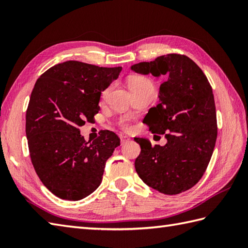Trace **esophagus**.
Returning a JSON list of instances; mask_svg holds the SVG:
<instances>
[{
  "instance_id": "34e87169",
  "label": "esophagus",
  "mask_w": 248,
  "mask_h": 248,
  "mask_svg": "<svg viewBox=\"0 0 248 248\" xmlns=\"http://www.w3.org/2000/svg\"><path fill=\"white\" fill-rule=\"evenodd\" d=\"M120 141H121V145H124V144H127L128 141H130V138L129 136L123 135V136H120Z\"/></svg>"
}]
</instances>
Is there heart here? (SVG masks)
<instances>
[{"label":"heart","mask_w":248,"mask_h":248,"mask_svg":"<svg viewBox=\"0 0 248 248\" xmlns=\"http://www.w3.org/2000/svg\"><path fill=\"white\" fill-rule=\"evenodd\" d=\"M128 85L131 93L144 91V89H154V83L147 77L144 76H132L129 78ZM121 127L127 129L129 125L127 123H121Z\"/></svg>","instance_id":"heart-1"}]
</instances>
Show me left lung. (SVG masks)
<instances>
[{
  "label": "left lung",
  "instance_id": "obj_1",
  "mask_svg": "<svg viewBox=\"0 0 248 248\" xmlns=\"http://www.w3.org/2000/svg\"><path fill=\"white\" fill-rule=\"evenodd\" d=\"M131 69L167 78L160 86L159 104L143 121L152 133L165 134L167 143L152 146L147 139H134L140 146L134 163L136 172L160 193L187 191L203 176L217 138L212 87L202 70L181 54L162 55Z\"/></svg>",
  "mask_w": 248,
  "mask_h": 248
}]
</instances>
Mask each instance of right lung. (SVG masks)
<instances>
[{
  "label": "right lung",
  "mask_w": 248,
  "mask_h": 248,
  "mask_svg": "<svg viewBox=\"0 0 248 248\" xmlns=\"http://www.w3.org/2000/svg\"><path fill=\"white\" fill-rule=\"evenodd\" d=\"M121 69L68 61L51 67L36 81L25 132L35 171L55 196L80 200L101 183L105 162L120 139L103 130L97 140L86 141L78 128L99 112L101 92Z\"/></svg>",
  "instance_id": "obj_1"
}]
</instances>
